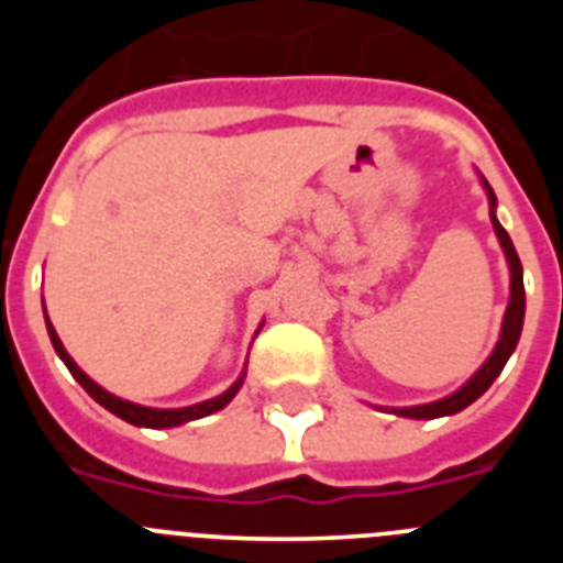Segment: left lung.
<instances>
[{
    "label": "left lung",
    "instance_id": "obj_1",
    "mask_svg": "<svg viewBox=\"0 0 563 563\" xmlns=\"http://www.w3.org/2000/svg\"><path fill=\"white\" fill-rule=\"evenodd\" d=\"M482 186H485L487 202H490V222H494V231H496V236H499L501 251H505L507 267H510V301H507L505 321H501L499 343H496L494 352H490V357L482 363L479 369H476V375L471 377V380H467L462 389H456L454 395L442 397V400H434V402L409 406V409H391L397 417H411V420H434V417H449V415H456V411H462L465 406H471L476 397H482L487 389H490V383L499 377V372L505 369L507 357L514 355L516 343H519L521 324H525V276H521V262H519V253H516L514 242H510V236H507V231L499 225V220H496L494 188L487 186L485 177H482Z\"/></svg>",
    "mask_w": 563,
    "mask_h": 563
}]
</instances>
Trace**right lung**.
<instances>
[{"mask_svg": "<svg viewBox=\"0 0 563 563\" xmlns=\"http://www.w3.org/2000/svg\"><path fill=\"white\" fill-rule=\"evenodd\" d=\"M44 321H47V332H49V341H53V350H56V355L62 357L64 366L73 372V377L81 383L84 391H87V395L92 397L96 402H101L103 409L112 411L114 417H121V420L132 422V426H143V429H174V426H183V422L200 420V417H208V415H213V411L225 409L228 402L236 397L242 380H245V372H242V377L233 383L231 389L222 391L220 397L202 400V402H197V406H186V409H148V406H137V402H129V400H121V397L109 395V391L101 389V386H98L92 377L84 375V372L78 369V363L67 355V350H64L62 338L56 335V330H53V324H49L47 312H44Z\"/></svg>", "mask_w": 563, "mask_h": 563, "instance_id": "right-lung-1", "label": "right lung"}]
</instances>
